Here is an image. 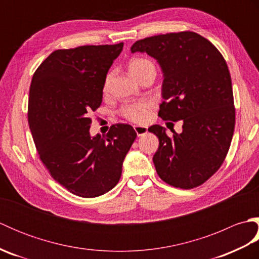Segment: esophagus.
Instances as JSON below:
<instances>
[{"instance_id":"esophagus-1","label":"esophagus","mask_w":259,"mask_h":259,"mask_svg":"<svg viewBox=\"0 0 259 259\" xmlns=\"http://www.w3.org/2000/svg\"><path fill=\"white\" fill-rule=\"evenodd\" d=\"M134 128H135L136 134H137V136H138V137L146 135L147 131H148V128H147L146 125H135Z\"/></svg>"}]
</instances>
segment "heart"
Here are the masks:
<instances>
[{
  "instance_id": "1",
  "label": "heart",
  "mask_w": 259,
  "mask_h": 259,
  "mask_svg": "<svg viewBox=\"0 0 259 259\" xmlns=\"http://www.w3.org/2000/svg\"><path fill=\"white\" fill-rule=\"evenodd\" d=\"M128 69L130 74L135 79L138 80L141 74H144L146 71L150 69H155V65L151 61L145 58H135L130 60L128 64ZM107 89V82L104 84V90ZM153 107V103L149 100H140L136 102H131L125 104L121 109V114L130 121H134L137 123H144L148 120L150 115V111Z\"/></svg>"
}]
</instances>
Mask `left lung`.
Listing matches in <instances>:
<instances>
[{"label": "left lung", "mask_w": 259, "mask_h": 259, "mask_svg": "<svg viewBox=\"0 0 259 259\" xmlns=\"http://www.w3.org/2000/svg\"><path fill=\"white\" fill-rule=\"evenodd\" d=\"M131 52L157 60L163 73L158 115L183 120V133L163 126L148 131L159 139L153 155L157 174L164 183L191 189L205 183L221 168L235 129L232 78L222 53L195 32L146 37L134 43Z\"/></svg>", "instance_id": "1"}]
</instances>
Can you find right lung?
Listing matches in <instances>:
<instances>
[{
	"label": "right lung",
	"instance_id": "right-lung-1",
	"mask_svg": "<svg viewBox=\"0 0 259 259\" xmlns=\"http://www.w3.org/2000/svg\"><path fill=\"white\" fill-rule=\"evenodd\" d=\"M123 43L52 52L33 74L27 120L41 161L73 195L95 198L118 184L137 137L130 124L91 137L89 117L101 106L107 73Z\"/></svg>",
	"mask_w": 259,
	"mask_h": 259
}]
</instances>
